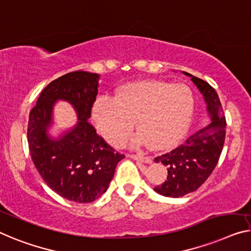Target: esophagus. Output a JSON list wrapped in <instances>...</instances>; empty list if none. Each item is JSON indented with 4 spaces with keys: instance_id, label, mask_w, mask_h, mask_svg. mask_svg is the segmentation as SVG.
I'll list each match as a JSON object with an SVG mask.
<instances>
[{
    "instance_id": "1",
    "label": "esophagus",
    "mask_w": 251,
    "mask_h": 251,
    "mask_svg": "<svg viewBox=\"0 0 251 251\" xmlns=\"http://www.w3.org/2000/svg\"><path fill=\"white\" fill-rule=\"evenodd\" d=\"M130 159L137 160V161L144 162V163H152V159L150 156H143V155H136V154H128Z\"/></svg>"
}]
</instances>
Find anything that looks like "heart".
I'll return each instance as SVG.
<instances>
[{
    "label": "heart",
    "instance_id": "b5f03b06",
    "mask_svg": "<svg viewBox=\"0 0 251 251\" xmlns=\"http://www.w3.org/2000/svg\"><path fill=\"white\" fill-rule=\"evenodd\" d=\"M195 98L188 85L144 80L126 83L114 98H100L92 118L100 134L117 144L128 135L136 121L141 130L130 138L133 145L149 141L153 149H166L184 135L192 121Z\"/></svg>",
    "mask_w": 251,
    "mask_h": 251
}]
</instances>
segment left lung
Masks as SVG:
<instances>
[{
    "instance_id": "obj_1",
    "label": "left lung",
    "mask_w": 251,
    "mask_h": 251,
    "mask_svg": "<svg viewBox=\"0 0 251 251\" xmlns=\"http://www.w3.org/2000/svg\"><path fill=\"white\" fill-rule=\"evenodd\" d=\"M182 73L203 95L211 122L192 134L180 147L154 159L168 169L167 180L154 187V190L167 197H181L200 188L218 164L226 140V122L218 93L201 78Z\"/></svg>"
}]
</instances>
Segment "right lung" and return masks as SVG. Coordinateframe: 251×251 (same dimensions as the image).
Returning <instances> with one entry per match:
<instances>
[{
    "mask_svg": "<svg viewBox=\"0 0 251 251\" xmlns=\"http://www.w3.org/2000/svg\"><path fill=\"white\" fill-rule=\"evenodd\" d=\"M100 75L75 71L50 82L29 114L28 144L32 162L50 189L76 203H91L106 193L117 163L125 158L89 123ZM58 100L72 104L78 122L57 139L48 128Z\"/></svg>",
    "mask_w": 251,
    "mask_h": 251,
    "instance_id": "obj_1",
    "label": "right lung"
}]
</instances>
